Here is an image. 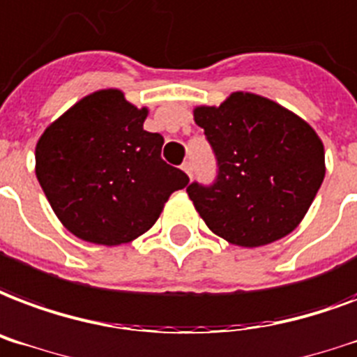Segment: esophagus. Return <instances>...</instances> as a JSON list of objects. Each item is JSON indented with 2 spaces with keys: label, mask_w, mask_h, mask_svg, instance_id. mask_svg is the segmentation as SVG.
I'll use <instances>...</instances> for the list:
<instances>
[{
  "label": "esophagus",
  "mask_w": 357,
  "mask_h": 357,
  "mask_svg": "<svg viewBox=\"0 0 357 357\" xmlns=\"http://www.w3.org/2000/svg\"><path fill=\"white\" fill-rule=\"evenodd\" d=\"M181 170L190 178V176H192V162H190V160H185L183 165H181Z\"/></svg>",
  "instance_id": "obj_1"
}]
</instances>
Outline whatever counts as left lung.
Wrapping results in <instances>:
<instances>
[{
  "label": "left lung",
  "mask_w": 357,
  "mask_h": 357,
  "mask_svg": "<svg viewBox=\"0 0 357 357\" xmlns=\"http://www.w3.org/2000/svg\"><path fill=\"white\" fill-rule=\"evenodd\" d=\"M192 116L219 165L211 187H187L209 230L247 249L288 236L326 176L317 130L275 100L249 91H234L219 106H197Z\"/></svg>",
  "instance_id": "left-lung-1"
}]
</instances>
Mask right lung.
<instances>
[{"instance_id":"add662e5","label":"right lung","mask_w":357,"mask_h":357,"mask_svg":"<svg viewBox=\"0 0 357 357\" xmlns=\"http://www.w3.org/2000/svg\"><path fill=\"white\" fill-rule=\"evenodd\" d=\"M148 108L99 89L52 121L35 146V174L54 213L89 243H129L153 227L187 174L160 159L165 138L144 130Z\"/></svg>"}]
</instances>
